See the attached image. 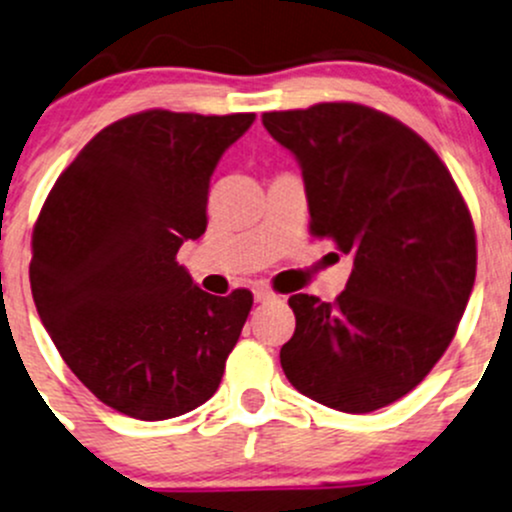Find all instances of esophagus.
I'll return each mask as SVG.
<instances>
[{"label": "esophagus", "instance_id": "1", "mask_svg": "<svg viewBox=\"0 0 512 512\" xmlns=\"http://www.w3.org/2000/svg\"><path fill=\"white\" fill-rule=\"evenodd\" d=\"M252 292H255V301H260V304L277 299V294H274L267 284H255V289H252Z\"/></svg>", "mask_w": 512, "mask_h": 512}]
</instances>
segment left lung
<instances>
[{
  "instance_id": "left-lung-1",
  "label": "left lung",
  "mask_w": 512,
  "mask_h": 512,
  "mask_svg": "<svg viewBox=\"0 0 512 512\" xmlns=\"http://www.w3.org/2000/svg\"><path fill=\"white\" fill-rule=\"evenodd\" d=\"M304 176L311 233L353 255L336 301L289 297L287 380L331 410L365 414L414 390L449 348L476 279V230L432 147L355 102L265 112Z\"/></svg>"
}]
</instances>
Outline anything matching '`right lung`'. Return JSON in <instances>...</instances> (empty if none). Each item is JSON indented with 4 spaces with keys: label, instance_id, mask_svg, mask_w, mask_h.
Listing matches in <instances>:
<instances>
[{
    "label": "right lung",
    "instance_id": "add662e5",
    "mask_svg": "<svg viewBox=\"0 0 512 512\" xmlns=\"http://www.w3.org/2000/svg\"><path fill=\"white\" fill-rule=\"evenodd\" d=\"M252 112L147 110L95 134L58 176L31 238V294L58 353L100 402L159 422L211 400L252 309L176 262L208 225V188Z\"/></svg>",
    "mask_w": 512,
    "mask_h": 512
}]
</instances>
